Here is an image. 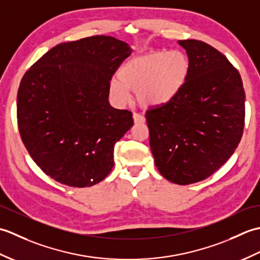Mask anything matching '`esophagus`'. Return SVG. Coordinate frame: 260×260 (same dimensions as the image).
I'll return each mask as SVG.
<instances>
[{"label": "esophagus", "mask_w": 260, "mask_h": 260, "mask_svg": "<svg viewBox=\"0 0 260 260\" xmlns=\"http://www.w3.org/2000/svg\"><path fill=\"white\" fill-rule=\"evenodd\" d=\"M133 118H134V121H135L136 124L144 123V121H145V117H144V116L139 114V113H134V114H133Z\"/></svg>", "instance_id": "esophagus-1"}]
</instances>
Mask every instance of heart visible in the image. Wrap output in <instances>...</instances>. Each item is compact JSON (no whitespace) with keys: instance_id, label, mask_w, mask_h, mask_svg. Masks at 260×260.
Segmentation results:
<instances>
[{"instance_id":"obj_1","label":"heart","mask_w":260,"mask_h":260,"mask_svg":"<svg viewBox=\"0 0 260 260\" xmlns=\"http://www.w3.org/2000/svg\"><path fill=\"white\" fill-rule=\"evenodd\" d=\"M190 59L179 50L154 51L131 59L110 84V92L119 103L128 101L136 90L144 106H162L180 95L190 74Z\"/></svg>"}]
</instances>
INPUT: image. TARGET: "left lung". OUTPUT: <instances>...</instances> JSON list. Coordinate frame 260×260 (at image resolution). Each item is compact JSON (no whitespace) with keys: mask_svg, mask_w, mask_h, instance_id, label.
<instances>
[{"mask_svg":"<svg viewBox=\"0 0 260 260\" xmlns=\"http://www.w3.org/2000/svg\"><path fill=\"white\" fill-rule=\"evenodd\" d=\"M191 68L180 95L146 110L157 170L180 185L206 180L233 155L245 126V89L239 71L200 40H179Z\"/></svg>","mask_w":260,"mask_h":260,"instance_id":"1","label":"left lung"}]
</instances>
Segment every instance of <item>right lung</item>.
Masks as SVG:
<instances>
[{"label": "right lung", "instance_id": "obj_1", "mask_svg": "<svg viewBox=\"0 0 260 260\" xmlns=\"http://www.w3.org/2000/svg\"><path fill=\"white\" fill-rule=\"evenodd\" d=\"M132 52L92 36L53 47L22 77L16 117L25 148L47 175L68 186L95 185L114 167V145L133 114L109 105L110 80Z\"/></svg>", "mask_w": 260, "mask_h": 260}]
</instances>
